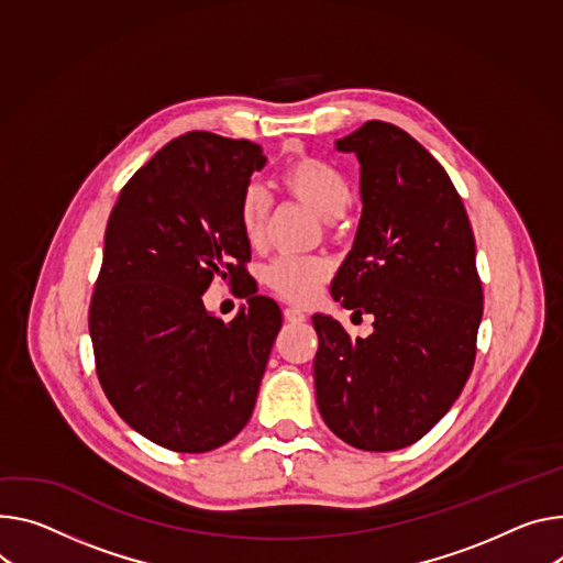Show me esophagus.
Returning a JSON list of instances; mask_svg holds the SVG:
<instances>
[{
    "mask_svg": "<svg viewBox=\"0 0 563 563\" xmlns=\"http://www.w3.org/2000/svg\"><path fill=\"white\" fill-rule=\"evenodd\" d=\"M283 314H285V321H289V323H302L305 321V312L298 310V308H285Z\"/></svg>",
    "mask_w": 563,
    "mask_h": 563,
    "instance_id": "1",
    "label": "esophagus"
}]
</instances>
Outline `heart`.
Wrapping results in <instances>:
<instances>
[{
    "instance_id": "b5f03b06",
    "label": "heart",
    "mask_w": 563,
    "mask_h": 563,
    "mask_svg": "<svg viewBox=\"0 0 563 563\" xmlns=\"http://www.w3.org/2000/svg\"><path fill=\"white\" fill-rule=\"evenodd\" d=\"M283 190L323 218V229L330 238L341 233V218L352 201L347 179L328 162L302 155L291 159L280 173ZM269 197L261 186H249L242 192L238 222L244 240L261 246L269 229ZM330 278V265L321 258H276L263 269V283L287 302H310Z\"/></svg>"
}]
</instances>
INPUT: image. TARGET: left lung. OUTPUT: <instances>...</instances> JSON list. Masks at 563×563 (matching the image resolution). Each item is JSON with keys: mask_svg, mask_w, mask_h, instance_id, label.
<instances>
[{"mask_svg": "<svg viewBox=\"0 0 563 563\" xmlns=\"http://www.w3.org/2000/svg\"><path fill=\"white\" fill-rule=\"evenodd\" d=\"M362 164L364 211L332 296L375 332L350 339L314 314L319 411L364 451L418 442L465 388L483 317L474 231L431 152L393 123L368 121L336 141Z\"/></svg>", "mask_w": 563, "mask_h": 563, "instance_id": "obj_1", "label": "left lung"}]
</instances>
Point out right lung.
Segmentation results:
<instances>
[{"label":"right lung","instance_id":"add662e5","mask_svg":"<svg viewBox=\"0 0 563 563\" xmlns=\"http://www.w3.org/2000/svg\"><path fill=\"white\" fill-rule=\"evenodd\" d=\"M265 164L258 143L188 132L130 177L110 213L89 300L96 375L114 411L170 451H211L244 429L283 325L258 289L229 323L201 302L216 276L246 272L238 209Z\"/></svg>","mask_w":563,"mask_h":563}]
</instances>
